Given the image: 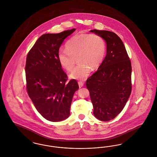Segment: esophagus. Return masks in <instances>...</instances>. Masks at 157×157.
I'll return each instance as SVG.
<instances>
[{"label":"esophagus","mask_w":157,"mask_h":157,"mask_svg":"<svg viewBox=\"0 0 157 157\" xmlns=\"http://www.w3.org/2000/svg\"><path fill=\"white\" fill-rule=\"evenodd\" d=\"M78 85H79V88H82V86H83V82H82V81H79V82H78Z\"/></svg>","instance_id":"obj_1"}]
</instances>
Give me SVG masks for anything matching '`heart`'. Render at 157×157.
Segmentation results:
<instances>
[{"mask_svg":"<svg viewBox=\"0 0 157 157\" xmlns=\"http://www.w3.org/2000/svg\"><path fill=\"white\" fill-rule=\"evenodd\" d=\"M66 50L61 49L58 58L61 66L68 72L72 71L77 58L79 64L70 74L72 79L84 80L92 69L102 63L106 52L104 39L97 34L78 33L69 39L65 44Z\"/></svg>","mask_w":157,"mask_h":157,"instance_id":"1","label":"heart"}]
</instances>
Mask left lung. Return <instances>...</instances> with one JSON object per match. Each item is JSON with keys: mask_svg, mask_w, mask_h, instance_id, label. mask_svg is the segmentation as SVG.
<instances>
[{"mask_svg": "<svg viewBox=\"0 0 157 157\" xmlns=\"http://www.w3.org/2000/svg\"><path fill=\"white\" fill-rule=\"evenodd\" d=\"M90 32L104 39L106 56L97 71L87 79L94 115L98 120L108 121L121 112L131 92V63L122 40L108 30Z\"/></svg>", "mask_w": 157, "mask_h": 157, "instance_id": "8db88e82", "label": "left lung"}]
</instances>
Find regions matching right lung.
Wrapping results in <instances>:
<instances>
[{"instance_id": "1", "label": "right lung", "mask_w": 157, "mask_h": 157, "mask_svg": "<svg viewBox=\"0 0 157 157\" xmlns=\"http://www.w3.org/2000/svg\"><path fill=\"white\" fill-rule=\"evenodd\" d=\"M76 30L46 33L39 37L28 53L26 67V88L37 111L52 122L66 120L78 82H67V75L60 64L58 54L65 38Z\"/></svg>"}]
</instances>
